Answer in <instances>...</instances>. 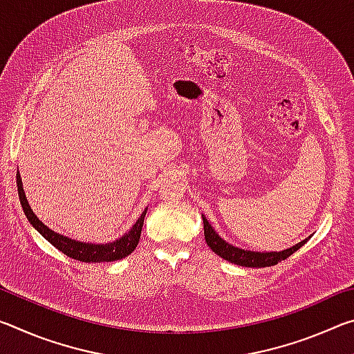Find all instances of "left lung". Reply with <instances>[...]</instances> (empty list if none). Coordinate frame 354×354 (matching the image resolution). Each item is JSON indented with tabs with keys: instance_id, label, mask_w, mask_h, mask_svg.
Masks as SVG:
<instances>
[{
	"instance_id": "obj_1",
	"label": "left lung",
	"mask_w": 354,
	"mask_h": 354,
	"mask_svg": "<svg viewBox=\"0 0 354 354\" xmlns=\"http://www.w3.org/2000/svg\"><path fill=\"white\" fill-rule=\"evenodd\" d=\"M203 225H205V239H206V243L209 245V248H211L217 256L223 257L225 261H230L242 267L261 268V267L277 266L278 262L287 259V257L295 253L297 250H299L304 243H306V241H303L297 243L295 247L279 251V253H273V251L272 253H256V251H245L242 248L232 247V245L226 243L223 239H221L217 232L212 230V226L209 225V221L206 220L205 215H203Z\"/></svg>"
}]
</instances>
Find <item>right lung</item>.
I'll return each instance as SVG.
<instances>
[{
  "label": "right lung",
  "mask_w": 354,
  "mask_h": 354,
  "mask_svg": "<svg viewBox=\"0 0 354 354\" xmlns=\"http://www.w3.org/2000/svg\"><path fill=\"white\" fill-rule=\"evenodd\" d=\"M17 189H19V196H20L23 211H25V215L28 217V220L31 221V225L46 239L48 242L55 245L57 250H61L64 254H67L68 257H71V259H76L81 262H92V263L118 261L133 253L137 247V243L140 241V232H142L143 220H145V215H147V209L142 212L140 217L137 218L136 225L131 227L128 234H124L122 239H118V241L112 243H103V245L84 243V242L71 241L68 237L57 234V232L51 231L50 227H46L44 223H41V221L37 218V215L32 212V209L28 205L19 171H17Z\"/></svg>",
  "instance_id": "add662e5"
}]
</instances>
